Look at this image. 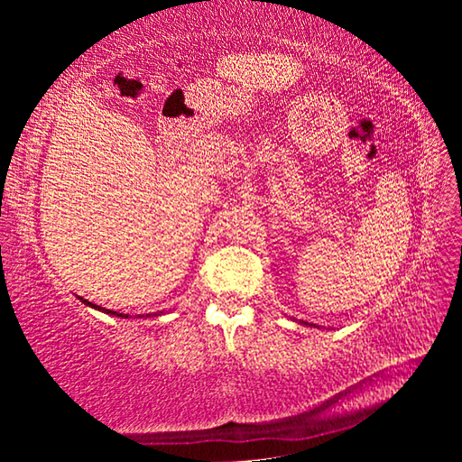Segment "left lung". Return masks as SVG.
Listing matches in <instances>:
<instances>
[{"mask_svg":"<svg viewBox=\"0 0 462 462\" xmlns=\"http://www.w3.org/2000/svg\"><path fill=\"white\" fill-rule=\"evenodd\" d=\"M306 324H308V322H306Z\"/></svg>","mask_w":462,"mask_h":462,"instance_id":"obj_1","label":"left lung"}]
</instances>
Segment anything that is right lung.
<instances>
[{
    "instance_id": "add662e5",
    "label": "right lung",
    "mask_w": 462,
    "mask_h": 462,
    "mask_svg": "<svg viewBox=\"0 0 462 462\" xmlns=\"http://www.w3.org/2000/svg\"><path fill=\"white\" fill-rule=\"evenodd\" d=\"M79 300L85 303V306H91V308H96V310H101V311H106V314H112V316H118V318H128L126 314H118V311H112V310H104L101 306H96V303H91V301H88V300H83V297H79ZM156 316V314H154Z\"/></svg>"
}]
</instances>
